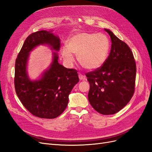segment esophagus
<instances>
[{
  "instance_id": "1",
  "label": "esophagus",
  "mask_w": 152,
  "mask_h": 152,
  "mask_svg": "<svg viewBox=\"0 0 152 152\" xmlns=\"http://www.w3.org/2000/svg\"><path fill=\"white\" fill-rule=\"evenodd\" d=\"M79 79H80V80H86V77L84 76L83 75H82L81 73H79Z\"/></svg>"
}]
</instances>
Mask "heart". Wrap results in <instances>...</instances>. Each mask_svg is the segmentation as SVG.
Returning a JSON list of instances; mask_svg holds the SVG:
<instances>
[{
    "mask_svg": "<svg viewBox=\"0 0 152 152\" xmlns=\"http://www.w3.org/2000/svg\"><path fill=\"white\" fill-rule=\"evenodd\" d=\"M67 47L61 49L64 61L69 65L74 61L72 53L77 56L80 65L93 70L102 66L107 60L110 49L108 37L102 33L80 32L68 39Z\"/></svg>",
    "mask_w": 152,
    "mask_h": 152,
    "instance_id": "b5f03b06",
    "label": "heart"
}]
</instances>
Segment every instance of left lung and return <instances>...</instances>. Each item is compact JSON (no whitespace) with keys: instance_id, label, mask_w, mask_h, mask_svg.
<instances>
[{"instance_id":"1","label":"left lung","mask_w":152,"mask_h":152,"mask_svg":"<svg viewBox=\"0 0 152 152\" xmlns=\"http://www.w3.org/2000/svg\"><path fill=\"white\" fill-rule=\"evenodd\" d=\"M104 30L112 41L111 50L103 65L87 73L90 89L88 99L103 115H112L130 102L135 90L136 65L130 48L112 32Z\"/></svg>"}]
</instances>
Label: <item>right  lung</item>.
Here are the masks:
<instances>
[{"label": "right lung", "instance_id": "1", "mask_svg": "<svg viewBox=\"0 0 152 152\" xmlns=\"http://www.w3.org/2000/svg\"><path fill=\"white\" fill-rule=\"evenodd\" d=\"M40 44H48L58 51L60 40L50 31L41 30L28 36L15 63V87L22 104L33 115L42 118H56L65 111L68 96L79 81L75 69L66 68L58 61L57 53L53 61L41 79L31 80L26 72L29 53Z\"/></svg>", "mask_w": 152, "mask_h": 152}]
</instances>
